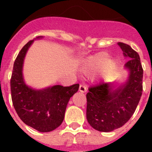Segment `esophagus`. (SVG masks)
<instances>
[{"instance_id": "obj_1", "label": "esophagus", "mask_w": 152, "mask_h": 152, "mask_svg": "<svg viewBox=\"0 0 152 152\" xmlns=\"http://www.w3.org/2000/svg\"><path fill=\"white\" fill-rule=\"evenodd\" d=\"M87 87L85 85H82V84H80V87H79V91H80L81 93H85L87 92Z\"/></svg>"}]
</instances>
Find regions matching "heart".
<instances>
[{
	"instance_id": "b5f03b06",
	"label": "heart",
	"mask_w": 152,
	"mask_h": 152,
	"mask_svg": "<svg viewBox=\"0 0 152 152\" xmlns=\"http://www.w3.org/2000/svg\"><path fill=\"white\" fill-rule=\"evenodd\" d=\"M110 56L107 52H100L91 56L84 61L82 72L86 75H91L103 68V76L110 77L116 71L119 61L116 58H109Z\"/></svg>"
}]
</instances>
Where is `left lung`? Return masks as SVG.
<instances>
[{
  "label": "left lung",
  "instance_id": "1",
  "mask_svg": "<svg viewBox=\"0 0 152 152\" xmlns=\"http://www.w3.org/2000/svg\"><path fill=\"white\" fill-rule=\"evenodd\" d=\"M128 77L123 83H102L91 87L87 94V119L94 129L109 132L126 124L133 115L142 94L143 69L139 54L131 46L118 42Z\"/></svg>",
  "mask_w": 152,
  "mask_h": 152
}]
</instances>
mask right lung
Listing matches in <instances>:
<instances>
[{"label": "right lung", "instance_id": "1", "mask_svg": "<svg viewBox=\"0 0 152 152\" xmlns=\"http://www.w3.org/2000/svg\"><path fill=\"white\" fill-rule=\"evenodd\" d=\"M42 38L38 36L37 39ZM34 39L23 47L13 64L10 80L13 105L19 117L25 124L41 132L58 128L64 120L70 98L78 91L79 84L70 87L51 86L37 90L26 84L23 75L24 58Z\"/></svg>", "mask_w": 152, "mask_h": 152}]
</instances>
